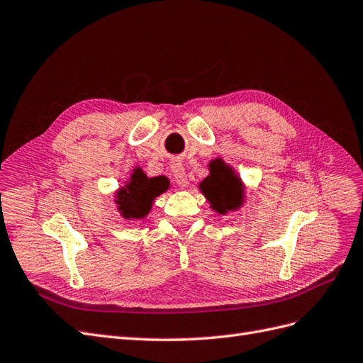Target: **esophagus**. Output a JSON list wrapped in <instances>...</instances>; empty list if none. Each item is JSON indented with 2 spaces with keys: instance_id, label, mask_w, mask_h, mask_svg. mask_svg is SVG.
I'll return each mask as SVG.
<instances>
[{
  "instance_id": "1",
  "label": "esophagus",
  "mask_w": 363,
  "mask_h": 363,
  "mask_svg": "<svg viewBox=\"0 0 363 363\" xmlns=\"http://www.w3.org/2000/svg\"><path fill=\"white\" fill-rule=\"evenodd\" d=\"M171 171H172V175L175 182H177L180 186H186L189 182H188V175H186V171L183 168V164L180 162H172L171 164Z\"/></svg>"
}]
</instances>
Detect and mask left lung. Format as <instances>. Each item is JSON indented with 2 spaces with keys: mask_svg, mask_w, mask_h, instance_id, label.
<instances>
[{
  "mask_svg": "<svg viewBox=\"0 0 363 363\" xmlns=\"http://www.w3.org/2000/svg\"><path fill=\"white\" fill-rule=\"evenodd\" d=\"M215 162L213 171L211 169V175L201 182L200 189L216 213L227 215L245 203L242 179L223 159Z\"/></svg>",
  "mask_w": 363,
  "mask_h": 363,
  "instance_id": "1",
  "label": "left lung"
}]
</instances>
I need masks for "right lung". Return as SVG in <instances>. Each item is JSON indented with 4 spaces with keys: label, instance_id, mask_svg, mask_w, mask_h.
Returning <instances> with one entry per match:
<instances>
[{
    "label": "right lung",
    "instance_id": "1",
    "mask_svg": "<svg viewBox=\"0 0 363 363\" xmlns=\"http://www.w3.org/2000/svg\"><path fill=\"white\" fill-rule=\"evenodd\" d=\"M169 183L164 177H147L142 168L136 167L124 186L115 192V204L124 219L145 218L157 196L167 192Z\"/></svg>",
    "mask_w": 363,
    "mask_h": 363
}]
</instances>
